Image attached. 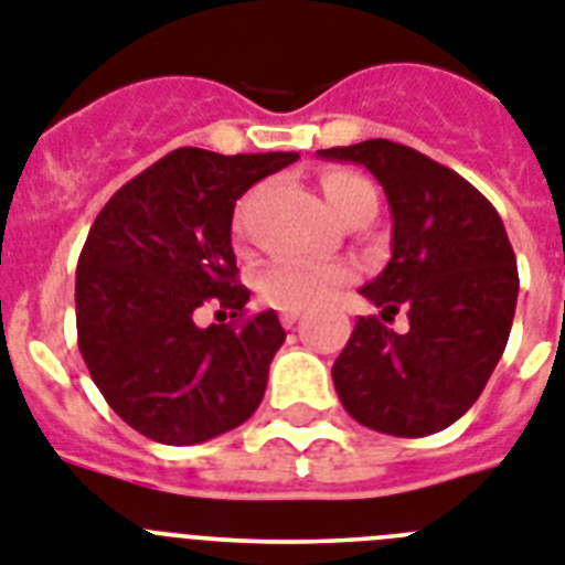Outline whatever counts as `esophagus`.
Returning a JSON list of instances; mask_svg holds the SVG:
<instances>
[{
  "label": "esophagus",
  "mask_w": 565,
  "mask_h": 565,
  "mask_svg": "<svg viewBox=\"0 0 565 565\" xmlns=\"http://www.w3.org/2000/svg\"><path fill=\"white\" fill-rule=\"evenodd\" d=\"M298 316H301V310H281L284 328H292V324L298 322Z\"/></svg>",
  "instance_id": "34e87169"
}]
</instances>
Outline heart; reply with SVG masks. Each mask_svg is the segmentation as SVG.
Listing matches in <instances>:
<instances>
[{"label":"heart","mask_w":565,"mask_h":565,"mask_svg":"<svg viewBox=\"0 0 565 565\" xmlns=\"http://www.w3.org/2000/svg\"><path fill=\"white\" fill-rule=\"evenodd\" d=\"M319 185H322L324 203L339 220H348L356 211L377 209V194H374L371 182H365L360 173L328 171ZM252 205H255V194H249L237 205V235H246V228H249ZM351 275H354L351 267L337 264V260L322 264V260L284 258L269 264L258 275V292L267 305L278 307V310H307V307L324 305L339 287H345L351 281Z\"/></svg>","instance_id":"heart-1"}]
</instances>
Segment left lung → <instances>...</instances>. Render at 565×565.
Returning <instances> with one entry per match:
<instances>
[{
  "mask_svg": "<svg viewBox=\"0 0 565 565\" xmlns=\"http://www.w3.org/2000/svg\"><path fill=\"white\" fill-rule=\"evenodd\" d=\"M365 164L392 209V260L362 296L391 321L360 316L333 362V386L356 424L420 438L456 424L488 386L511 337L520 275L502 217L465 177L388 139L319 150Z\"/></svg>",
  "mask_w": 565,
  "mask_h": 565,
  "instance_id": "left-lung-1",
  "label": "left lung"
}]
</instances>
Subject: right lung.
Segmentation results:
<instances>
[{
	"label": "right lung",
	"instance_id": "right-lung-1",
	"mask_svg": "<svg viewBox=\"0 0 565 565\" xmlns=\"http://www.w3.org/2000/svg\"><path fill=\"white\" fill-rule=\"evenodd\" d=\"M298 153L179 148L130 179L77 258V348L109 409L150 441L188 447L241 426L287 339L275 310L246 316L232 249L235 203ZM209 300L233 316L200 329Z\"/></svg>",
	"mask_w": 565,
	"mask_h": 565
}]
</instances>
